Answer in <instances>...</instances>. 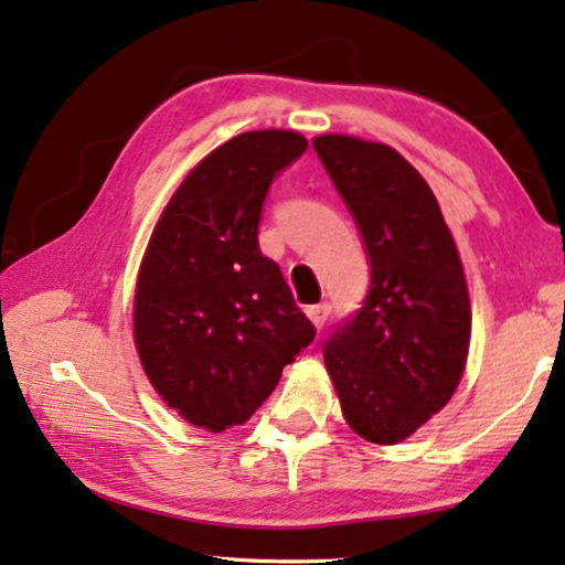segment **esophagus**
I'll list each match as a JSON object with an SVG mask.
<instances>
[{
    "instance_id": "1",
    "label": "esophagus",
    "mask_w": 565,
    "mask_h": 565,
    "mask_svg": "<svg viewBox=\"0 0 565 565\" xmlns=\"http://www.w3.org/2000/svg\"><path fill=\"white\" fill-rule=\"evenodd\" d=\"M328 312H331V306H328V302H318V306H308L306 308V316L310 318V323L318 328H323V323L328 320Z\"/></svg>"
}]
</instances>
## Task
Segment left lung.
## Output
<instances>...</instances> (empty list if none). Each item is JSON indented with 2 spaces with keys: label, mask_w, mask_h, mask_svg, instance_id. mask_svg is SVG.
I'll use <instances>...</instances> for the list:
<instances>
[{
  "label": "left lung",
  "mask_w": 565,
  "mask_h": 565,
  "mask_svg": "<svg viewBox=\"0 0 565 565\" xmlns=\"http://www.w3.org/2000/svg\"><path fill=\"white\" fill-rule=\"evenodd\" d=\"M320 163L359 224L371 263L361 308L323 343L349 427L396 445L431 419L462 379L470 295L427 181L392 146L318 136Z\"/></svg>",
  "instance_id": "8db88e82"
}]
</instances>
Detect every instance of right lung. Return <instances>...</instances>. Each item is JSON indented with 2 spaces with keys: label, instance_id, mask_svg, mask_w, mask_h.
Instances as JSON below:
<instances>
[{
  "label": "right lung",
  "instance_id": "obj_1",
  "mask_svg": "<svg viewBox=\"0 0 565 565\" xmlns=\"http://www.w3.org/2000/svg\"><path fill=\"white\" fill-rule=\"evenodd\" d=\"M306 149L295 131L234 136L189 171L151 234L136 349L156 392L194 427L245 424L316 338L257 242L270 184Z\"/></svg>",
  "mask_w": 565,
  "mask_h": 565
}]
</instances>
